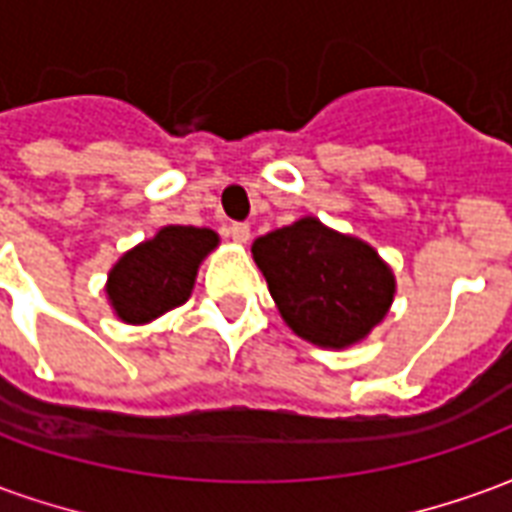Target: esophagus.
<instances>
[{"label":"esophagus","instance_id":"obj_1","mask_svg":"<svg viewBox=\"0 0 512 512\" xmlns=\"http://www.w3.org/2000/svg\"><path fill=\"white\" fill-rule=\"evenodd\" d=\"M230 235H233L235 244H246V241H249V235H252V230H249V224L233 222L230 224Z\"/></svg>","mask_w":512,"mask_h":512}]
</instances>
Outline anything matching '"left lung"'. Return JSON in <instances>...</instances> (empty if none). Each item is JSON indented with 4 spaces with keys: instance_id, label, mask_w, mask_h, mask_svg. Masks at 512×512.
Here are the masks:
<instances>
[{
    "instance_id": "8db88e82",
    "label": "left lung",
    "mask_w": 512,
    "mask_h": 512,
    "mask_svg": "<svg viewBox=\"0 0 512 512\" xmlns=\"http://www.w3.org/2000/svg\"><path fill=\"white\" fill-rule=\"evenodd\" d=\"M252 257L285 323L321 348L362 343L395 299V274L376 249L315 216L260 235Z\"/></svg>"
}]
</instances>
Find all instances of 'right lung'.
<instances>
[{
	"label": "right lung",
	"instance_id": "add662e5",
	"mask_svg": "<svg viewBox=\"0 0 512 512\" xmlns=\"http://www.w3.org/2000/svg\"><path fill=\"white\" fill-rule=\"evenodd\" d=\"M219 246V235L208 227L167 224L117 260L106 296L120 321L150 323L158 315L186 304L197 279V268Z\"/></svg>",
	"mask_w": 512,
	"mask_h": 512
}]
</instances>
